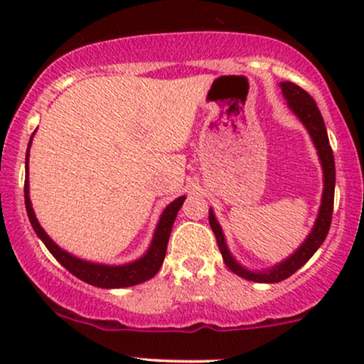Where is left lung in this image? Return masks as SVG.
<instances>
[{
	"instance_id": "obj_1",
	"label": "left lung",
	"mask_w": 364,
	"mask_h": 364,
	"mask_svg": "<svg viewBox=\"0 0 364 364\" xmlns=\"http://www.w3.org/2000/svg\"><path fill=\"white\" fill-rule=\"evenodd\" d=\"M282 94L287 99V104L294 114L303 121L304 127L310 132L313 144H315L316 150H318V156L321 161V168H323V178H325V188H323V196H321V205H320V214L316 219L315 228L310 232V236L306 237V241L299 246V250H296V253L292 257L287 258L286 262L279 263L274 269L265 270V272H250V270L243 269L240 263H236L235 258L229 253L228 246L224 243V235L223 229H220L219 223L215 220L214 212L208 214V223H210L212 231H214L217 246H219L220 253H223L224 263L228 265V269L231 272H235L240 277L246 279V281L253 282H265V284H274L281 282L284 279L291 277L292 274L306 263L313 257V253L320 248V245L323 243L325 237L328 235L330 223H332V212H333V191H336V162H333V152L330 147L327 128H325L323 118H321L316 102L313 101V97L308 94L306 90L298 87L292 82H282Z\"/></svg>"
}]
</instances>
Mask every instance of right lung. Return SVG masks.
Returning <instances> with one entry per match:
<instances>
[{"label": "right lung", "instance_id": "right-lung-1", "mask_svg": "<svg viewBox=\"0 0 364 364\" xmlns=\"http://www.w3.org/2000/svg\"><path fill=\"white\" fill-rule=\"evenodd\" d=\"M31 144H32V136H31V141H28V147H31ZM27 164H28V149H27ZM23 193H25V208H27L28 220H31L32 228H34L37 236L43 240L46 248L51 252L53 257L56 258V260L60 262L70 274H73L75 277H78L80 281L87 284H92V286L95 287H104V289L136 286V284L152 279L154 275L159 272L162 262H164L166 250H168L171 228H173L178 210L181 208L183 202H185V196H179V198H176L173 203H169V205L166 207V210L162 212L161 220H159L157 224L152 245H150L149 252L145 253V257H141L140 260L133 263H128V265L109 267V265H99V263L83 262L80 258H75L73 255L66 253L65 250H61L58 245H54L51 237L46 235L44 229L41 228L39 223H37L34 210H32L31 198H28V179H25Z\"/></svg>", "mask_w": 364, "mask_h": 364}]
</instances>
